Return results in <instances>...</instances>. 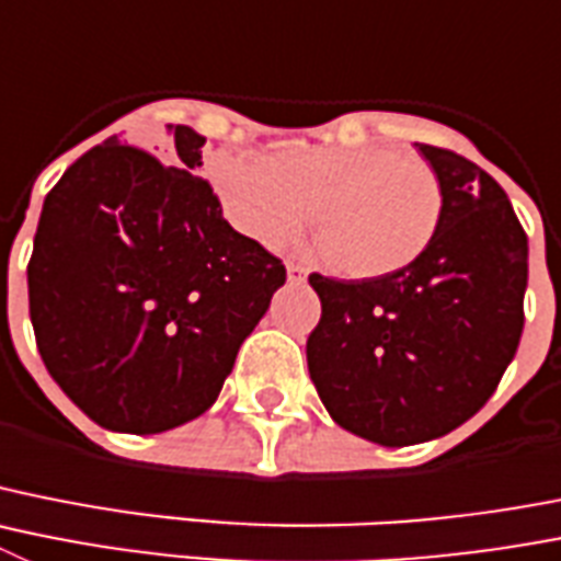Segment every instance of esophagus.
Segmentation results:
<instances>
[{"label": "esophagus", "instance_id": "esophagus-1", "mask_svg": "<svg viewBox=\"0 0 561 561\" xmlns=\"http://www.w3.org/2000/svg\"><path fill=\"white\" fill-rule=\"evenodd\" d=\"M286 275H289L291 284H300V280H306L308 270L302 264H295V261H289V264H286Z\"/></svg>", "mask_w": 561, "mask_h": 561}]
</instances>
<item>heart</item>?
<instances>
[{
    "instance_id": "obj_1",
    "label": "heart",
    "mask_w": 561,
    "mask_h": 561,
    "mask_svg": "<svg viewBox=\"0 0 561 561\" xmlns=\"http://www.w3.org/2000/svg\"><path fill=\"white\" fill-rule=\"evenodd\" d=\"M208 174L230 225L261 244L300 233L317 204L322 253L351 277H383L417 261L445 205L428 161L373 144H286L266 158L219 152Z\"/></svg>"
}]
</instances>
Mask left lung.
<instances>
[{
	"mask_svg": "<svg viewBox=\"0 0 561 561\" xmlns=\"http://www.w3.org/2000/svg\"><path fill=\"white\" fill-rule=\"evenodd\" d=\"M442 219L417 261L364 280L308 275L322 317L308 373L333 423L403 448L450 434L492 398L523 333L528 239L506 192L467 158L417 144Z\"/></svg>",
	"mask_w": 561,
	"mask_h": 561,
	"instance_id": "8db88e82",
	"label": "left lung"
}]
</instances>
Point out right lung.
I'll use <instances>...</instances> for the list:
<instances>
[{
  "label": "right lung",
  "instance_id": "add662e5",
  "mask_svg": "<svg viewBox=\"0 0 561 561\" xmlns=\"http://www.w3.org/2000/svg\"><path fill=\"white\" fill-rule=\"evenodd\" d=\"M174 133L172 167L105 144L46 194L27 264L46 369L96 425L161 434L199 417L286 284V266L236 233L197 178L205 138Z\"/></svg>",
  "mask_w": 561,
  "mask_h": 561
}]
</instances>
